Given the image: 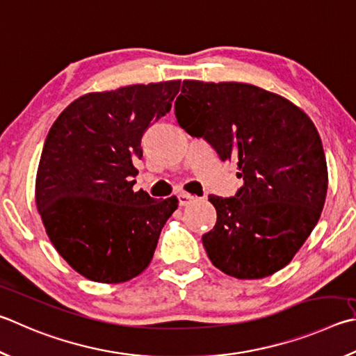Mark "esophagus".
Here are the masks:
<instances>
[{
    "label": "esophagus",
    "mask_w": 356,
    "mask_h": 356,
    "mask_svg": "<svg viewBox=\"0 0 356 356\" xmlns=\"http://www.w3.org/2000/svg\"><path fill=\"white\" fill-rule=\"evenodd\" d=\"M177 199H179V205L180 207H185V205H188L190 202H193V200H196L197 196L182 191V193H179V195H177Z\"/></svg>",
    "instance_id": "34e87169"
}]
</instances>
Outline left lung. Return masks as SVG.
<instances>
[{
	"instance_id": "1",
	"label": "left lung",
	"mask_w": 356,
	"mask_h": 356,
	"mask_svg": "<svg viewBox=\"0 0 356 356\" xmlns=\"http://www.w3.org/2000/svg\"><path fill=\"white\" fill-rule=\"evenodd\" d=\"M179 126L236 161L243 186L210 196L216 224L202 235L207 255L236 279L285 268L318 224L328 174L322 141L305 112L241 82L184 81L174 106Z\"/></svg>"
}]
</instances>
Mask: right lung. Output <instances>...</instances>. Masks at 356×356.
<instances>
[{
	"mask_svg": "<svg viewBox=\"0 0 356 356\" xmlns=\"http://www.w3.org/2000/svg\"><path fill=\"white\" fill-rule=\"evenodd\" d=\"M180 81L88 93L49 129L35 180V204L51 243L76 273L122 283L143 273L176 196L134 191L141 138L171 111Z\"/></svg>",
	"mask_w": 356,
	"mask_h": 356,
	"instance_id": "obj_1",
	"label": "right lung"
}]
</instances>
